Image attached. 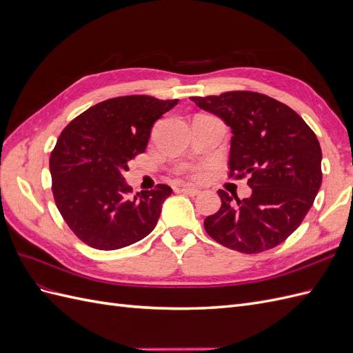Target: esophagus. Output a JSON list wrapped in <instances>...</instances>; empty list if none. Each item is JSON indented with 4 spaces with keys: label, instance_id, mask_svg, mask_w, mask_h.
Segmentation results:
<instances>
[{
    "label": "esophagus",
    "instance_id": "1",
    "mask_svg": "<svg viewBox=\"0 0 353 353\" xmlns=\"http://www.w3.org/2000/svg\"><path fill=\"white\" fill-rule=\"evenodd\" d=\"M178 190L181 191V193H184V194L191 196V197H194V196H197V194L200 193V190L193 188V187H187V185H184V187H179Z\"/></svg>",
    "mask_w": 353,
    "mask_h": 353
}]
</instances>
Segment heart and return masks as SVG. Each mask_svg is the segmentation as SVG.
<instances>
[{
    "mask_svg": "<svg viewBox=\"0 0 353 353\" xmlns=\"http://www.w3.org/2000/svg\"><path fill=\"white\" fill-rule=\"evenodd\" d=\"M205 176H206L205 168H196V169H193V172H191V178L193 179H203Z\"/></svg>",
    "mask_w": 353,
    "mask_h": 353,
    "instance_id": "obj_1",
    "label": "heart"
}]
</instances>
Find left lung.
<instances>
[{
	"label": "left lung",
	"instance_id": "left-lung-1",
	"mask_svg": "<svg viewBox=\"0 0 353 353\" xmlns=\"http://www.w3.org/2000/svg\"><path fill=\"white\" fill-rule=\"evenodd\" d=\"M231 126L230 178L249 176L252 196L232 201L219 190L221 209L205 219L209 236L228 249L261 253L301 225L323 183L321 147L293 109L254 91L190 97Z\"/></svg>",
	"mask_w": 353,
	"mask_h": 353
}]
</instances>
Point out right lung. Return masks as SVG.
Here are the masks:
<instances>
[{
	"instance_id": "1",
	"label": "right lung",
	"mask_w": 353,
	"mask_h": 353,
	"mask_svg": "<svg viewBox=\"0 0 353 353\" xmlns=\"http://www.w3.org/2000/svg\"><path fill=\"white\" fill-rule=\"evenodd\" d=\"M152 95H123L85 110L61 131L50 156L51 190L68 227L82 243L117 250L156 227L166 184L131 196L128 162L145 152L152 126L178 104Z\"/></svg>"
}]
</instances>
